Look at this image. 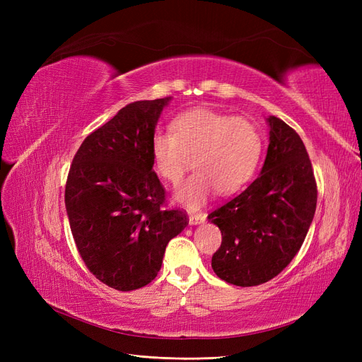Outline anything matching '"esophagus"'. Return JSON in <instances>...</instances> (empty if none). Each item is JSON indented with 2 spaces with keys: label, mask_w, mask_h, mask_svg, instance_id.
I'll use <instances>...</instances> for the list:
<instances>
[{
  "label": "esophagus",
  "mask_w": 362,
  "mask_h": 362,
  "mask_svg": "<svg viewBox=\"0 0 362 362\" xmlns=\"http://www.w3.org/2000/svg\"><path fill=\"white\" fill-rule=\"evenodd\" d=\"M206 216L204 213H190L189 214V223L190 225H198V223H202L205 222Z\"/></svg>",
  "instance_id": "esophagus-1"
}]
</instances>
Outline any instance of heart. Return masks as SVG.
Segmentation results:
<instances>
[{
  "instance_id": "obj_1",
  "label": "heart",
  "mask_w": 362,
  "mask_h": 362,
  "mask_svg": "<svg viewBox=\"0 0 362 362\" xmlns=\"http://www.w3.org/2000/svg\"><path fill=\"white\" fill-rule=\"evenodd\" d=\"M170 131L156 129L151 157L156 172L178 185L185 172H196L175 194L190 208L201 206L217 190L233 194L254 178L262 154V140L254 124L211 108H192L175 116Z\"/></svg>"
}]
</instances>
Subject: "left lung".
Listing matches in <instances>:
<instances>
[{
    "label": "left lung",
    "mask_w": 362,
    "mask_h": 362,
    "mask_svg": "<svg viewBox=\"0 0 362 362\" xmlns=\"http://www.w3.org/2000/svg\"><path fill=\"white\" fill-rule=\"evenodd\" d=\"M267 124L269 148L259 177L208 214L222 233L211 267L238 287L264 284L290 264L317 205V184L302 139L279 117L269 116Z\"/></svg>",
    "instance_id": "obj_1"
}]
</instances>
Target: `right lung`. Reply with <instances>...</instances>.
<instances>
[{
	"label": "right lung",
	"mask_w": 362,
	"mask_h": 362,
	"mask_svg": "<svg viewBox=\"0 0 362 362\" xmlns=\"http://www.w3.org/2000/svg\"><path fill=\"white\" fill-rule=\"evenodd\" d=\"M170 96L136 101L84 139L68 173L64 204L76 249L105 286L131 291L161 269L170 240L189 225L168 210L152 170L151 137Z\"/></svg>",
	"instance_id": "1"
}]
</instances>
